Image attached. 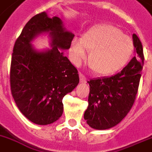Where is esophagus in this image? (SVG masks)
I'll list each match as a JSON object with an SVG mask.
<instances>
[{
	"label": "esophagus",
	"mask_w": 152,
	"mask_h": 152,
	"mask_svg": "<svg viewBox=\"0 0 152 152\" xmlns=\"http://www.w3.org/2000/svg\"><path fill=\"white\" fill-rule=\"evenodd\" d=\"M80 80L81 83H86L87 80H88V79L86 78L85 76H83V74L80 73Z\"/></svg>",
	"instance_id": "1"
}]
</instances>
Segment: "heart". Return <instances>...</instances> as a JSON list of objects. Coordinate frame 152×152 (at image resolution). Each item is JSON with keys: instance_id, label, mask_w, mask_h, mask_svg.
Segmentation results:
<instances>
[{"instance_id": "1", "label": "heart", "mask_w": 152, "mask_h": 152, "mask_svg": "<svg viewBox=\"0 0 152 152\" xmlns=\"http://www.w3.org/2000/svg\"><path fill=\"white\" fill-rule=\"evenodd\" d=\"M134 50L129 36L113 25L104 23L91 27L75 39L71 46L72 61L79 64L90 52L88 65L97 75L106 76L114 73L127 64Z\"/></svg>"}]
</instances>
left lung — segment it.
<instances>
[{
    "mask_svg": "<svg viewBox=\"0 0 152 152\" xmlns=\"http://www.w3.org/2000/svg\"><path fill=\"white\" fill-rule=\"evenodd\" d=\"M132 40L135 57L120 72L88 81L90 93L84 119L92 129L104 130L117 125L134 103L144 57L141 42L137 34H132Z\"/></svg>",
    "mask_w": 152,
    "mask_h": 152,
    "instance_id": "1",
    "label": "left lung"
}]
</instances>
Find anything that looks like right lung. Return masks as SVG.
I'll use <instances>...</instances> for the list:
<instances>
[{"label": "right lung", "instance_id": "1", "mask_svg": "<svg viewBox=\"0 0 152 152\" xmlns=\"http://www.w3.org/2000/svg\"><path fill=\"white\" fill-rule=\"evenodd\" d=\"M49 34L51 49L37 51L31 42ZM74 34L60 18L46 12L27 23L13 47L10 69L12 95L20 112L31 122L46 125L63 113L62 99L78 85L79 74L61 50H69Z\"/></svg>", "mask_w": 152, "mask_h": 152}]
</instances>
